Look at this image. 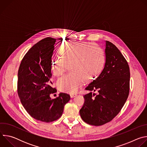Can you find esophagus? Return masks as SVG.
<instances>
[{"instance_id":"obj_1","label":"esophagus","mask_w":147,"mask_h":147,"mask_svg":"<svg viewBox=\"0 0 147 147\" xmlns=\"http://www.w3.org/2000/svg\"><path fill=\"white\" fill-rule=\"evenodd\" d=\"M76 95H77V94H70L71 98H73V97H74L75 96H76Z\"/></svg>"}]
</instances>
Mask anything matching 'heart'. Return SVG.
<instances>
[{"mask_svg":"<svg viewBox=\"0 0 147 147\" xmlns=\"http://www.w3.org/2000/svg\"><path fill=\"white\" fill-rule=\"evenodd\" d=\"M60 54L52 60V70L58 77L69 66L71 72L57 81L58 88L65 92H76L83 81L92 79L102 70L105 62L102 49L90 42L64 45L60 49Z\"/></svg>","mask_w":147,"mask_h":147,"instance_id":"b5f03b06","label":"heart"}]
</instances>
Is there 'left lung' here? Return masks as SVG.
<instances>
[{
    "instance_id": "1",
    "label": "left lung",
    "mask_w": 147,
    "mask_h": 147,
    "mask_svg": "<svg viewBox=\"0 0 147 147\" xmlns=\"http://www.w3.org/2000/svg\"><path fill=\"white\" fill-rule=\"evenodd\" d=\"M106 62L100 75L86 88L91 92L84 95L80 110L82 119L92 125L111 121L120 112L130 90V68L117 48L106 41ZM92 91H97V94Z\"/></svg>"
}]
</instances>
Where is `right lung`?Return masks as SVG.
Masks as SVG:
<instances>
[{
  "instance_id": "obj_1",
  "label": "right lung",
  "mask_w": 147,
  "mask_h": 147,
  "mask_svg": "<svg viewBox=\"0 0 147 147\" xmlns=\"http://www.w3.org/2000/svg\"><path fill=\"white\" fill-rule=\"evenodd\" d=\"M56 39L48 37L39 41L24 55L18 69L17 93L23 106L34 119L45 123L59 119L70 96L60 92L55 99L51 66Z\"/></svg>"
}]
</instances>
